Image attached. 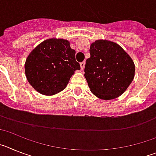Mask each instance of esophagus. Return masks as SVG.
Masks as SVG:
<instances>
[{
	"mask_svg": "<svg viewBox=\"0 0 156 156\" xmlns=\"http://www.w3.org/2000/svg\"><path fill=\"white\" fill-rule=\"evenodd\" d=\"M80 67H81V69H83L85 67V62H80Z\"/></svg>",
	"mask_w": 156,
	"mask_h": 156,
	"instance_id": "1",
	"label": "esophagus"
}]
</instances>
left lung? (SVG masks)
<instances>
[{
	"label": "left lung",
	"mask_w": 156,
	"mask_h": 156,
	"mask_svg": "<svg viewBox=\"0 0 156 156\" xmlns=\"http://www.w3.org/2000/svg\"><path fill=\"white\" fill-rule=\"evenodd\" d=\"M84 76L90 91L99 98L111 100L122 94L133 81L135 66L119 45L99 40L91 44Z\"/></svg>",
	"instance_id": "1"
}]
</instances>
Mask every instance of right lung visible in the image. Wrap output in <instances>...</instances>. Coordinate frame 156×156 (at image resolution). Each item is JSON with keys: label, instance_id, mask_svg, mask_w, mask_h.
Listing matches in <instances>:
<instances>
[{"label": "right lung", "instance_id": "obj_1", "mask_svg": "<svg viewBox=\"0 0 156 156\" xmlns=\"http://www.w3.org/2000/svg\"><path fill=\"white\" fill-rule=\"evenodd\" d=\"M76 51L68 41L49 39L32 51L25 64L29 83L36 90L45 95L65 89L76 70L80 69L76 61Z\"/></svg>", "mask_w": 156, "mask_h": 156}]
</instances>
